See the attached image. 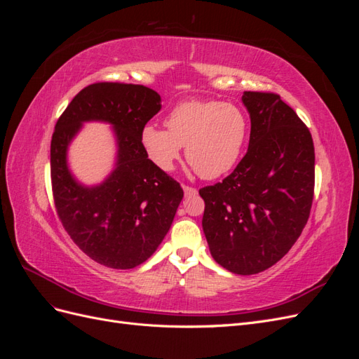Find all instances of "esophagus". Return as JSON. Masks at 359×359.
<instances>
[{"label":"esophagus","mask_w":359,"mask_h":359,"mask_svg":"<svg viewBox=\"0 0 359 359\" xmlns=\"http://www.w3.org/2000/svg\"><path fill=\"white\" fill-rule=\"evenodd\" d=\"M182 189H184V194H186V196H194V194H198V189H194V187L182 186Z\"/></svg>","instance_id":"1"}]
</instances>
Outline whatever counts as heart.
Wrapping results in <instances>:
<instances>
[{"mask_svg": "<svg viewBox=\"0 0 359 359\" xmlns=\"http://www.w3.org/2000/svg\"><path fill=\"white\" fill-rule=\"evenodd\" d=\"M166 128L147 124L140 132L148 158L161 170H172L186 147L190 165L203 178L229 172L240 160L248 137V119L240 107L215 100L177 104L166 118Z\"/></svg>", "mask_w": 359, "mask_h": 359, "instance_id": "heart-1", "label": "heart"}]
</instances>
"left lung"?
Masks as SVG:
<instances>
[{"label": "left lung", "instance_id": "obj_1", "mask_svg": "<svg viewBox=\"0 0 359 359\" xmlns=\"http://www.w3.org/2000/svg\"><path fill=\"white\" fill-rule=\"evenodd\" d=\"M252 119L245 156L222 182L199 190L214 260L241 276L277 264L307 224L314 194L309 127L274 93L245 91Z\"/></svg>", "mask_w": 359, "mask_h": 359}]
</instances>
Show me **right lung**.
Masks as SVG:
<instances>
[{
	"mask_svg": "<svg viewBox=\"0 0 359 359\" xmlns=\"http://www.w3.org/2000/svg\"><path fill=\"white\" fill-rule=\"evenodd\" d=\"M160 95L144 85L97 82L85 86L61 114L50 142L55 210L73 243L97 264L115 269L140 265L168 233L184 191L151 161L140 132L160 111ZM85 121L116 127L117 168L103 184L83 188L67 168V147Z\"/></svg>",
	"mask_w": 359,
	"mask_h": 359,
	"instance_id": "obj_1",
	"label": "right lung"
}]
</instances>
